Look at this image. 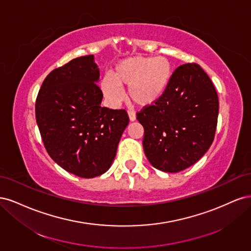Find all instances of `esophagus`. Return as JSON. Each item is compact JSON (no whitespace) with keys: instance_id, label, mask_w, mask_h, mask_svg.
<instances>
[{"instance_id":"esophagus-1","label":"esophagus","mask_w":251,"mask_h":251,"mask_svg":"<svg viewBox=\"0 0 251 251\" xmlns=\"http://www.w3.org/2000/svg\"><path fill=\"white\" fill-rule=\"evenodd\" d=\"M127 114H128V118H130L131 121H135L136 120V114H135V112L128 111Z\"/></svg>"}]
</instances>
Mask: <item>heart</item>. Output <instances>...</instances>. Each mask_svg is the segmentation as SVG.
<instances>
[{"label": "heart", "instance_id": "b5f03b06", "mask_svg": "<svg viewBox=\"0 0 251 251\" xmlns=\"http://www.w3.org/2000/svg\"><path fill=\"white\" fill-rule=\"evenodd\" d=\"M174 76V67L164 56H133L119 62L111 77L100 81V89L112 104L123 100V90L128 88L130 100L141 108L156 103L164 95Z\"/></svg>", "mask_w": 251, "mask_h": 251}]
</instances>
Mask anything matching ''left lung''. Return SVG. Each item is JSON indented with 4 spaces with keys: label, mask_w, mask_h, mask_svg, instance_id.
Masks as SVG:
<instances>
[{
    "label": "left lung",
    "mask_w": 251,
    "mask_h": 251,
    "mask_svg": "<svg viewBox=\"0 0 251 251\" xmlns=\"http://www.w3.org/2000/svg\"><path fill=\"white\" fill-rule=\"evenodd\" d=\"M218 114V94L208 75L195 63L178 67L164 95L137 113L151 164L166 173L195 164L214 141Z\"/></svg>",
    "instance_id": "1"
}]
</instances>
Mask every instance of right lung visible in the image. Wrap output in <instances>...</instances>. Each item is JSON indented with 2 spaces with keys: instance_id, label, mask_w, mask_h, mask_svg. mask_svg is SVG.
<instances>
[{
  "instance_id": "add662e5",
  "label": "right lung",
  "mask_w": 251,
  "mask_h": 251,
  "mask_svg": "<svg viewBox=\"0 0 251 251\" xmlns=\"http://www.w3.org/2000/svg\"><path fill=\"white\" fill-rule=\"evenodd\" d=\"M100 69L93 55L76 57L51 71L35 101L36 124L47 153L81 178L107 172L128 125L126 110L101 107Z\"/></svg>"
}]
</instances>
